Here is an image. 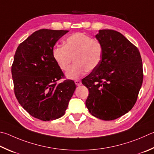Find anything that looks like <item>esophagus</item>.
Returning <instances> with one entry per match:
<instances>
[{
  "label": "esophagus",
  "mask_w": 154,
  "mask_h": 154,
  "mask_svg": "<svg viewBox=\"0 0 154 154\" xmlns=\"http://www.w3.org/2000/svg\"><path fill=\"white\" fill-rule=\"evenodd\" d=\"M75 84H76L77 86H79L82 85V82H81L80 80H75Z\"/></svg>",
  "instance_id": "1"
}]
</instances>
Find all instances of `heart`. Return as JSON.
Segmentation results:
<instances>
[{
	"instance_id": "obj_1",
	"label": "heart",
	"mask_w": 154,
	"mask_h": 154,
	"mask_svg": "<svg viewBox=\"0 0 154 154\" xmlns=\"http://www.w3.org/2000/svg\"><path fill=\"white\" fill-rule=\"evenodd\" d=\"M52 57L62 71H66L74 58L75 65L66 73L70 79H77L99 66L103 48L101 43L85 33L77 32L66 38L65 46L57 45L52 50Z\"/></svg>"
}]
</instances>
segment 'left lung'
<instances>
[{"mask_svg":"<svg viewBox=\"0 0 154 154\" xmlns=\"http://www.w3.org/2000/svg\"><path fill=\"white\" fill-rule=\"evenodd\" d=\"M103 48L99 66L82 79L89 90L85 105L94 116L118 119L135 105L143 83L139 50L116 31L100 29L96 35Z\"/></svg>","mask_w":154,"mask_h":154,"instance_id":"8db88e82","label":"left lung"}]
</instances>
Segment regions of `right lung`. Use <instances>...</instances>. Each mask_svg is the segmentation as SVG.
Here are the masks:
<instances>
[{
  "instance_id": "obj_1",
  "label": "right lung",
  "mask_w": 154,
  "mask_h": 154,
  "mask_svg": "<svg viewBox=\"0 0 154 154\" xmlns=\"http://www.w3.org/2000/svg\"><path fill=\"white\" fill-rule=\"evenodd\" d=\"M68 31L42 29L19 44L11 72L15 96L30 115L41 121L63 116L76 89L72 80L57 82L63 72L52 57L55 44Z\"/></svg>"
}]
</instances>
